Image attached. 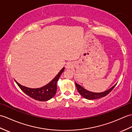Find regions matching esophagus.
I'll return each instance as SVG.
<instances>
[{
  "label": "esophagus",
  "instance_id": "esophagus-1",
  "mask_svg": "<svg viewBox=\"0 0 132 132\" xmlns=\"http://www.w3.org/2000/svg\"><path fill=\"white\" fill-rule=\"evenodd\" d=\"M73 63L71 62H67L66 63V68L67 69H71L73 67Z\"/></svg>",
  "mask_w": 132,
  "mask_h": 132
}]
</instances>
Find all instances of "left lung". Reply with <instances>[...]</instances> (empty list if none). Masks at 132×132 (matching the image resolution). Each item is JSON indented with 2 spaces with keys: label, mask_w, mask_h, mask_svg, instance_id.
<instances>
[{
  "label": "left lung",
  "mask_w": 132,
  "mask_h": 132,
  "mask_svg": "<svg viewBox=\"0 0 132 132\" xmlns=\"http://www.w3.org/2000/svg\"><path fill=\"white\" fill-rule=\"evenodd\" d=\"M75 82V85L76 88H77V90L79 92V93L80 94L81 96L83 97L84 98H86L87 100H95V99H97V98H102L107 96L110 92H111L113 89L115 87V85H114L112 87H111L109 89L107 90L105 92H103L102 93H94V92H89L86 89H85L84 88H82L81 85L79 84H77L76 82Z\"/></svg>",
  "instance_id": "left-lung-1"
}]
</instances>
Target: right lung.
Here are the masks:
<instances>
[{"mask_svg": "<svg viewBox=\"0 0 132 132\" xmlns=\"http://www.w3.org/2000/svg\"><path fill=\"white\" fill-rule=\"evenodd\" d=\"M65 70V67L61 70L53 80L45 86L40 88L33 89L22 86L16 81L18 87L23 92L32 98L39 101H46L53 98L56 93L57 82L61 75Z\"/></svg>", "mask_w": 132, "mask_h": 132, "instance_id": "add662e5", "label": "right lung"}]
</instances>
